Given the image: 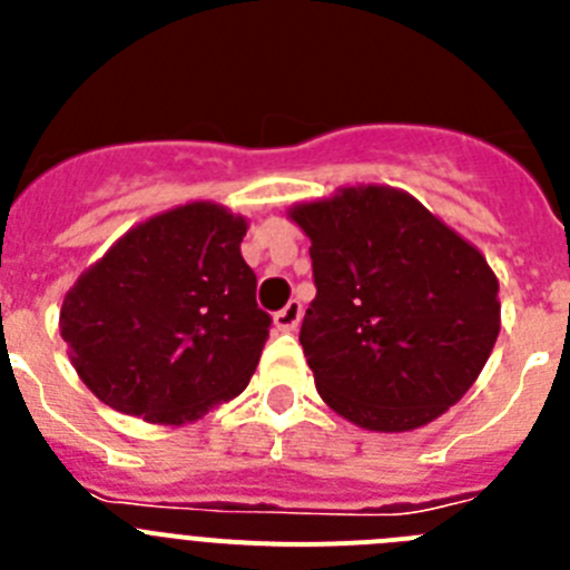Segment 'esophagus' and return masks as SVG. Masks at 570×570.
I'll use <instances>...</instances> for the list:
<instances>
[{
	"label": "esophagus",
	"mask_w": 570,
	"mask_h": 570,
	"mask_svg": "<svg viewBox=\"0 0 570 570\" xmlns=\"http://www.w3.org/2000/svg\"><path fill=\"white\" fill-rule=\"evenodd\" d=\"M299 320H302V305L296 299H291L288 305L274 316V325L279 331H296L299 328Z\"/></svg>",
	"instance_id": "1"
}]
</instances>
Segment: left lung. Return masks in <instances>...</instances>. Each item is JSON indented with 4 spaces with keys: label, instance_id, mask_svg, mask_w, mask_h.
Listing matches in <instances>:
<instances>
[{
    "label": "left lung",
    "instance_id": "obj_1",
    "mask_svg": "<svg viewBox=\"0 0 570 570\" xmlns=\"http://www.w3.org/2000/svg\"><path fill=\"white\" fill-rule=\"evenodd\" d=\"M288 216L311 239L316 299L299 342L325 405L382 434L456 405L500 336V282L480 248L387 185L340 188Z\"/></svg>",
    "mask_w": 570,
    "mask_h": 570
}]
</instances>
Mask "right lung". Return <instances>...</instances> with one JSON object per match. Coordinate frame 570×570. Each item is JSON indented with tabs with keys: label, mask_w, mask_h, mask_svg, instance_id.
I'll list each match as a JSON object with an SVG mask.
<instances>
[{
	"label": "right lung",
	"mask_w": 570,
	"mask_h": 570,
	"mask_svg": "<svg viewBox=\"0 0 570 570\" xmlns=\"http://www.w3.org/2000/svg\"><path fill=\"white\" fill-rule=\"evenodd\" d=\"M248 219L188 203L134 225L65 294L59 331L97 400L185 425L248 387L271 328L242 259Z\"/></svg>",
	"instance_id": "obj_1"
}]
</instances>
